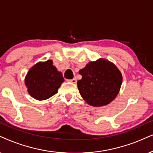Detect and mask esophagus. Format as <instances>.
<instances>
[{"label": "esophagus", "instance_id": "obj_1", "mask_svg": "<svg viewBox=\"0 0 153 153\" xmlns=\"http://www.w3.org/2000/svg\"><path fill=\"white\" fill-rule=\"evenodd\" d=\"M69 81H70V82H71L72 83H76L77 80H76V78H73V79H71V80H70Z\"/></svg>", "mask_w": 153, "mask_h": 153}]
</instances>
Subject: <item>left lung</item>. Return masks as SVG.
<instances>
[{"label":"left lung","mask_w":153,"mask_h":153,"mask_svg":"<svg viewBox=\"0 0 153 153\" xmlns=\"http://www.w3.org/2000/svg\"><path fill=\"white\" fill-rule=\"evenodd\" d=\"M82 79L77 82L83 100L93 107H102L115 99L122 84V75L107 60L100 59L89 62L79 71Z\"/></svg>","instance_id":"1"}]
</instances>
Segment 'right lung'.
<instances>
[{
	"mask_svg": "<svg viewBox=\"0 0 153 153\" xmlns=\"http://www.w3.org/2000/svg\"><path fill=\"white\" fill-rule=\"evenodd\" d=\"M63 82L62 73L53 65L51 60L33 65L25 79L29 94L37 100H47L56 94Z\"/></svg>",
	"mask_w": 153,
	"mask_h": 153,
	"instance_id": "right-lung-1",
	"label": "right lung"
}]
</instances>
